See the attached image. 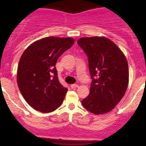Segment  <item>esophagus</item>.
I'll return each instance as SVG.
<instances>
[{"instance_id": "obj_1", "label": "esophagus", "mask_w": 146, "mask_h": 146, "mask_svg": "<svg viewBox=\"0 0 146 146\" xmlns=\"http://www.w3.org/2000/svg\"><path fill=\"white\" fill-rule=\"evenodd\" d=\"M70 87H71V88H76L78 87V85H77V84H72Z\"/></svg>"}]
</instances>
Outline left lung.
<instances>
[{"label":"left lung","instance_id":"left-lung-1","mask_svg":"<svg viewBox=\"0 0 146 146\" xmlns=\"http://www.w3.org/2000/svg\"><path fill=\"white\" fill-rule=\"evenodd\" d=\"M78 44L88 56L92 78L90 94L82 100V106L95 114L109 112L127 89V60L119 47L107 38H80Z\"/></svg>","mask_w":146,"mask_h":146}]
</instances>
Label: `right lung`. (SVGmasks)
Listing matches in <instances>:
<instances>
[{"label":"right lung","mask_w":146,"mask_h":146,"mask_svg":"<svg viewBox=\"0 0 146 146\" xmlns=\"http://www.w3.org/2000/svg\"><path fill=\"white\" fill-rule=\"evenodd\" d=\"M73 44L72 38L48 36L29 45L22 55L17 85L24 99L35 110L51 112L62 104L68 88L58 80L56 63Z\"/></svg>","instance_id":"add662e5"}]
</instances>
